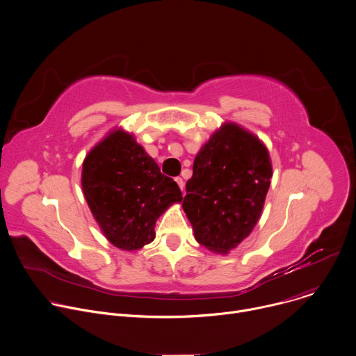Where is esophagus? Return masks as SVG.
I'll use <instances>...</instances> for the list:
<instances>
[{"mask_svg":"<svg viewBox=\"0 0 356 356\" xmlns=\"http://www.w3.org/2000/svg\"><path fill=\"white\" fill-rule=\"evenodd\" d=\"M176 183H177V186L180 187V190L184 191V180H183L181 177H176Z\"/></svg>","mask_w":356,"mask_h":356,"instance_id":"1","label":"esophagus"}]
</instances>
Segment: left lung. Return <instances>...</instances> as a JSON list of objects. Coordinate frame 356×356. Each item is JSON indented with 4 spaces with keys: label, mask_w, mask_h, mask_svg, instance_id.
Wrapping results in <instances>:
<instances>
[{
    "label": "left lung",
    "mask_w": 356,
    "mask_h": 356,
    "mask_svg": "<svg viewBox=\"0 0 356 356\" xmlns=\"http://www.w3.org/2000/svg\"><path fill=\"white\" fill-rule=\"evenodd\" d=\"M265 143L235 122H224L201 146L186 183L183 210L195 241L227 255L258 224L270 186Z\"/></svg>",
    "instance_id": "left-lung-1"
}]
</instances>
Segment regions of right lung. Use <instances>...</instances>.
Returning <instances> with one entry per match:
<instances>
[{
	"instance_id": "obj_1",
	"label": "right lung",
	"mask_w": 356,
	"mask_h": 356,
	"mask_svg": "<svg viewBox=\"0 0 356 356\" xmlns=\"http://www.w3.org/2000/svg\"><path fill=\"white\" fill-rule=\"evenodd\" d=\"M81 187L101 232L128 252L154 241L158 218L183 200L177 183L122 128L110 131L86 155Z\"/></svg>"
}]
</instances>
